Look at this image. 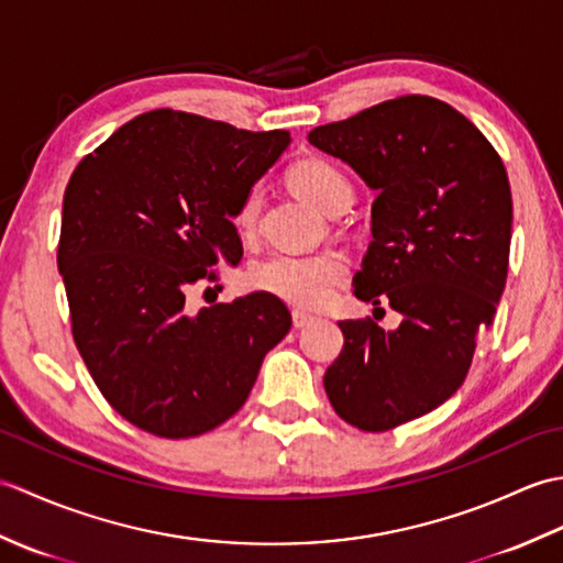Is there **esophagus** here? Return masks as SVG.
<instances>
[{
  "instance_id": "34e87169",
  "label": "esophagus",
  "mask_w": 563,
  "mask_h": 563,
  "mask_svg": "<svg viewBox=\"0 0 563 563\" xmlns=\"http://www.w3.org/2000/svg\"><path fill=\"white\" fill-rule=\"evenodd\" d=\"M314 321H317V317L305 312V309H295V312H292V324H295V329H307L309 324H314Z\"/></svg>"
}]
</instances>
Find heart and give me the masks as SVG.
Here are the masks:
<instances>
[{
  "instance_id": "b5f03b06",
  "label": "heart",
  "mask_w": 563,
  "mask_h": 563,
  "mask_svg": "<svg viewBox=\"0 0 563 563\" xmlns=\"http://www.w3.org/2000/svg\"><path fill=\"white\" fill-rule=\"evenodd\" d=\"M290 184L297 194L312 200L324 212L349 206L353 198V186L336 164L327 159L309 157L297 162L290 169ZM263 206L261 188H251L242 206L236 208L234 224L242 236L256 232L258 214ZM349 273V263L336 251L321 254H273L261 261L251 273V280L258 290L278 297L283 302L297 307H319L331 300L336 285Z\"/></svg>"
}]
</instances>
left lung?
<instances>
[{"label":"left lung","instance_id":"1","mask_svg":"<svg viewBox=\"0 0 563 563\" xmlns=\"http://www.w3.org/2000/svg\"><path fill=\"white\" fill-rule=\"evenodd\" d=\"M309 145L377 194L353 288L363 302H389L401 324L339 321L345 343L324 387L343 421L385 433L445 404L470 373L482 327L494 324L510 254L508 174L479 128L430 97L319 125Z\"/></svg>","mask_w":563,"mask_h":563}]
</instances>
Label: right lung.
I'll return each instance as SVG.
<instances>
[{"label":"right lung","instance_id":"1","mask_svg":"<svg viewBox=\"0 0 563 563\" xmlns=\"http://www.w3.org/2000/svg\"><path fill=\"white\" fill-rule=\"evenodd\" d=\"M290 142L162 109L118 128L69 178L57 268L71 333L106 401L152 435L224 423L292 327L263 290L186 307L208 268L242 261L236 208Z\"/></svg>","mask_w":563,"mask_h":563}]
</instances>
